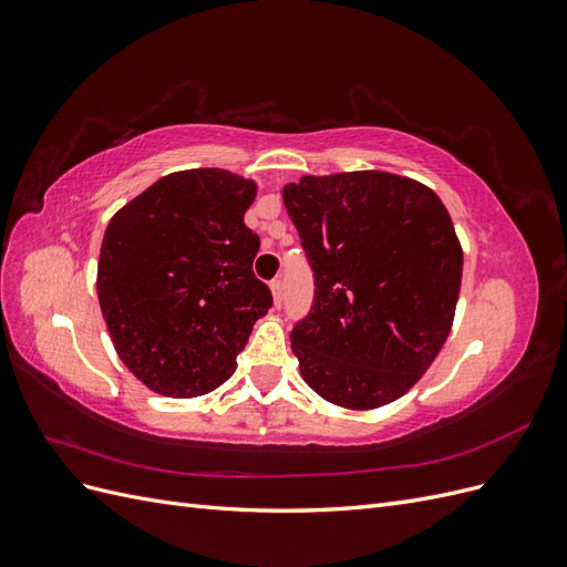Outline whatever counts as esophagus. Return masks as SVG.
Here are the masks:
<instances>
[{"instance_id": "obj_1", "label": "esophagus", "mask_w": 567, "mask_h": 567, "mask_svg": "<svg viewBox=\"0 0 567 567\" xmlns=\"http://www.w3.org/2000/svg\"><path fill=\"white\" fill-rule=\"evenodd\" d=\"M269 288H271V298H274V305H281L284 302V281L281 279H274L271 284H269Z\"/></svg>"}]
</instances>
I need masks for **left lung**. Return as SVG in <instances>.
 <instances>
[{
    "mask_svg": "<svg viewBox=\"0 0 567 567\" xmlns=\"http://www.w3.org/2000/svg\"><path fill=\"white\" fill-rule=\"evenodd\" d=\"M284 205L315 271V302L293 326L300 373L326 402L390 404L450 336L463 252L433 188L379 169L305 175Z\"/></svg>",
    "mask_w": 567,
    "mask_h": 567,
    "instance_id": "8db88e82",
    "label": "left lung"
}]
</instances>
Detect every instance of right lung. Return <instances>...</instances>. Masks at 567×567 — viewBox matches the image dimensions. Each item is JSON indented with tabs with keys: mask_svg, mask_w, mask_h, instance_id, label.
<instances>
[{
	"mask_svg": "<svg viewBox=\"0 0 567 567\" xmlns=\"http://www.w3.org/2000/svg\"><path fill=\"white\" fill-rule=\"evenodd\" d=\"M257 186L198 167L151 184L109 221L96 293L113 348L146 388L198 398L225 383L271 307L255 279L260 238L244 215Z\"/></svg>",
	"mask_w": 567,
	"mask_h": 567,
	"instance_id": "1",
	"label": "right lung"
}]
</instances>
